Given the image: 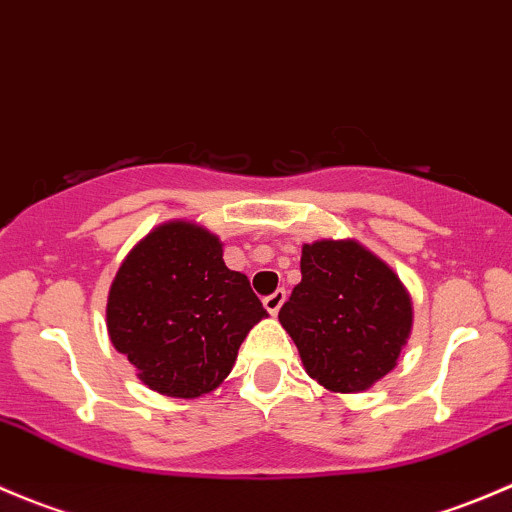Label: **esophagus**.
<instances>
[{"mask_svg": "<svg viewBox=\"0 0 512 512\" xmlns=\"http://www.w3.org/2000/svg\"><path fill=\"white\" fill-rule=\"evenodd\" d=\"M285 299H287V292H285V289H277V292H272L270 297L262 299V304H265L267 312H270V314H277V312H280L282 304H285Z\"/></svg>", "mask_w": 512, "mask_h": 512, "instance_id": "esophagus-1", "label": "esophagus"}]
</instances>
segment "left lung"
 <instances>
[{"label":"left lung","mask_w":512,"mask_h":512,"mask_svg":"<svg viewBox=\"0 0 512 512\" xmlns=\"http://www.w3.org/2000/svg\"><path fill=\"white\" fill-rule=\"evenodd\" d=\"M302 282L280 324L304 371L334 394H359L399 361L414 327V302L394 270L356 240L302 245Z\"/></svg>","instance_id":"left-lung-1"}]
</instances>
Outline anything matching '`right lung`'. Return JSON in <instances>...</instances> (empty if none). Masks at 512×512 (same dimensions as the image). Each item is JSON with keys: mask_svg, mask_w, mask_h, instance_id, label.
<instances>
[{"mask_svg": "<svg viewBox=\"0 0 512 512\" xmlns=\"http://www.w3.org/2000/svg\"><path fill=\"white\" fill-rule=\"evenodd\" d=\"M267 312L223 242L193 220H165L123 257L108 289L111 344L151 391L198 399L227 379Z\"/></svg>", "mask_w": 512, "mask_h": 512, "instance_id": "add662e5", "label": "right lung"}]
</instances>
